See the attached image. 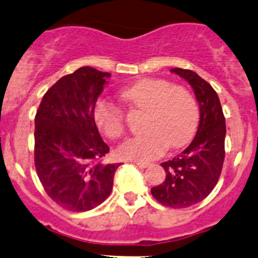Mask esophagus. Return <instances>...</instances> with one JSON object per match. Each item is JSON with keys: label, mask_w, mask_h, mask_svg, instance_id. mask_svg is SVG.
<instances>
[{"label": "esophagus", "mask_w": 258, "mask_h": 258, "mask_svg": "<svg viewBox=\"0 0 258 258\" xmlns=\"http://www.w3.org/2000/svg\"><path fill=\"white\" fill-rule=\"evenodd\" d=\"M135 165H136V166H139V167H141V169H145V167H147L149 166V162H144V161H135L134 162Z\"/></svg>", "instance_id": "esophagus-1"}]
</instances>
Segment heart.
<instances>
[{
    "instance_id": "1",
    "label": "heart",
    "mask_w": 258,
    "mask_h": 258,
    "mask_svg": "<svg viewBox=\"0 0 258 258\" xmlns=\"http://www.w3.org/2000/svg\"><path fill=\"white\" fill-rule=\"evenodd\" d=\"M121 99L136 111H145V134L127 140L117 150L124 160H151L167 147L177 149L191 140L199 122L197 99L185 87L172 86L159 78L136 82L121 92ZM94 121L108 139L124 135V116L121 108L101 99L94 106Z\"/></svg>"
}]
</instances>
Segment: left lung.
Returning <instances> with one entry per match:
<instances>
[{"label": "left lung", "mask_w": 258, "mask_h": 258, "mask_svg": "<svg viewBox=\"0 0 258 258\" xmlns=\"http://www.w3.org/2000/svg\"><path fill=\"white\" fill-rule=\"evenodd\" d=\"M171 72L194 89L201 121L191 144L172 160L162 162L166 177L162 184L151 187V194L162 206L187 208L207 198L218 182L226 155V118L218 94L208 82L187 69Z\"/></svg>", "instance_id": "left-lung-1"}]
</instances>
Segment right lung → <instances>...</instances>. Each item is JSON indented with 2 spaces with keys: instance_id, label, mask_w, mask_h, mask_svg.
<instances>
[{
  "instance_id": "1",
  "label": "right lung",
  "mask_w": 258,
  "mask_h": 258,
  "mask_svg": "<svg viewBox=\"0 0 258 258\" xmlns=\"http://www.w3.org/2000/svg\"><path fill=\"white\" fill-rule=\"evenodd\" d=\"M111 74L82 67L44 94L35 116V167L47 196L64 209L87 212L112 191L121 164H102L109 147L94 106Z\"/></svg>"
}]
</instances>
